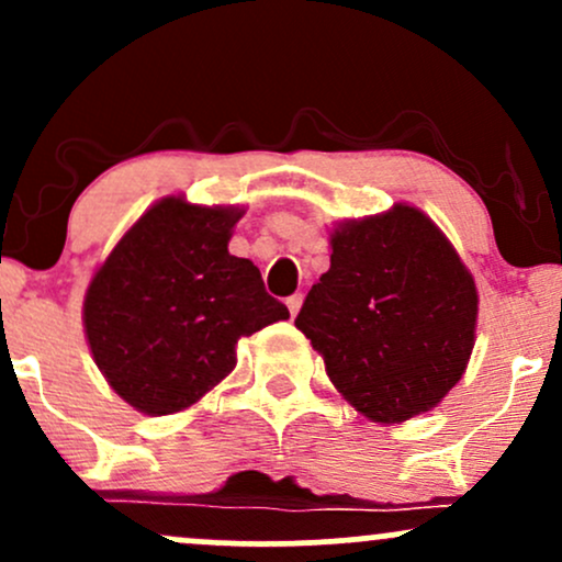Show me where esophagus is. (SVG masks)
Here are the masks:
<instances>
[{"label":"esophagus","instance_id":"34e87169","mask_svg":"<svg viewBox=\"0 0 562 562\" xmlns=\"http://www.w3.org/2000/svg\"><path fill=\"white\" fill-rule=\"evenodd\" d=\"M285 303H288V308H290V317H295V314H299V308H301V303H303V295L301 293L290 295Z\"/></svg>","mask_w":562,"mask_h":562}]
</instances>
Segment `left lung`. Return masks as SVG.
<instances>
[{
    "mask_svg": "<svg viewBox=\"0 0 562 562\" xmlns=\"http://www.w3.org/2000/svg\"><path fill=\"white\" fill-rule=\"evenodd\" d=\"M479 293L441 229L412 205L333 232L330 269L295 327L375 423L428 412L465 372Z\"/></svg>",
    "mask_w": 562,
    "mask_h": 562,
    "instance_id": "1",
    "label": "left lung"
}]
</instances>
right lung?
I'll list each match as a JSON object with an SVG mask.
<instances>
[{"label":"right lung","mask_w":562,"mask_h":562,"mask_svg":"<svg viewBox=\"0 0 562 562\" xmlns=\"http://www.w3.org/2000/svg\"><path fill=\"white\" fill-rule=\"evenodd\" d=\"M235 209L153 205L97 269L83 327L97 367L147 415L195 404L235 370V344L288 319L259 267L227 250Z\"/></svg>","instance_id":"add662e5"}]
</instances>
